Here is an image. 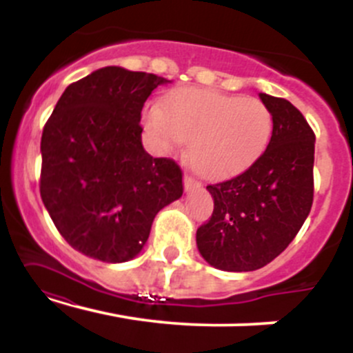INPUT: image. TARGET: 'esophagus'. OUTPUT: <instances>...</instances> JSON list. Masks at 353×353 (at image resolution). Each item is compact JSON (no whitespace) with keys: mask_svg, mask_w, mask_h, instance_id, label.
<instances>
[{"mask_svg":"<svg viewBox=\"0 0 353 353\" xmlns=\"http://www.w3.org/2000/svg\"><path fill=\"white\" fill-rule=\"evenodd\" d=\"M184 188H185V190L197 189V188H201V182L197 181L196 177L190 176V174H185V176H184Z\"/></svg>","mask_w":353,"mask_h":353,"instance_id":"obj_1","label":"esophagus"}]
</instances>
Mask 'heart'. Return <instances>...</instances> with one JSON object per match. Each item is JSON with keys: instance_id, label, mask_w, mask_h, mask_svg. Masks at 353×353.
<instances>
[{"instance_id": "obj_1", "label": "heart", "mask_w": 353, "mask_h": 353, "mask_svg": "<svg viewBox=\"0 0 353 353\" xmlns=\"http://www.w3.org/2000/svg\"><path fill=\"white\" fill-rule=\"evenodd\" d=\"M145 129L157 145L172 151L189 143V161L210 179L249 168L269 145L274 116L261 99L182 89L144 112Z\"/></svg>"}]
</instances>
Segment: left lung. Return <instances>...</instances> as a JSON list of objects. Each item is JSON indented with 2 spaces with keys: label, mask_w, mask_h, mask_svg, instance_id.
I'll return each instance as SVG.
<instances>
[{
  "label": "left lung",
  "mask_w": 353,
  "mask_h": 353,
  "mask_svg": "<svg viewBox=\"0 0 353 353\" xmlns=\"http://www.w3.org/2000/svg\"><path fill=\"white\" fill-rule=\"evenodd\" d=\"M259 96L274 116L269 145L242 174L208 185L214 212L196 234L202 257L229 272L272 262L297 236L314 202V131L287 99Z\"/></svg>",
  "instance_id": "8db88e82"
}]
</instances>
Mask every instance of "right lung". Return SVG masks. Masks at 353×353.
I'll list each match as a JSON object with an SVG mask.
<instances>
[{
    "label": "right lung",
    "instance_id": "add662e5",
    "mask_svg": "<svg viewBox=\"0 0 353 353\" xmlns=\"http://www.w3.org/2000/svg\"><path fill=\"white\" fill-rule=\"evenodd\" d=\"M161 76L108 66L64 89L41 136L39 192L66 242L103 262L134 259L156 214L182 196V171L141 143Z\"/></svg>",
    "mask_w": 353,
    "mask_h": 353
}]
</instances>
